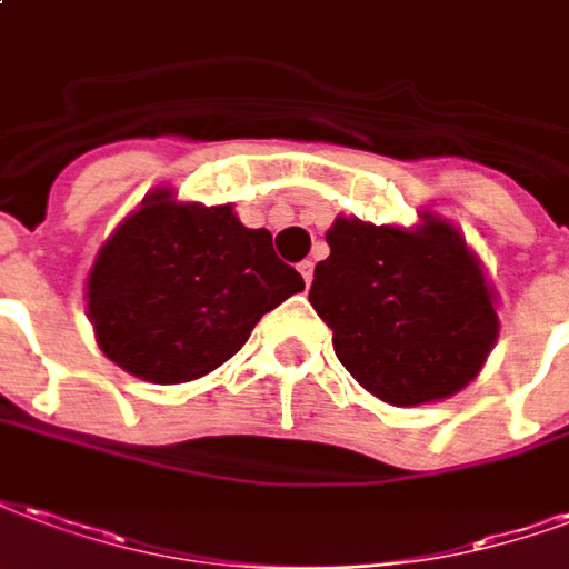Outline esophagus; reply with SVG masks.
Segmentation results:
<instances>
[{
  "label": "esophagus",
  "mask_w": 569,
  "mask_h": 569,
  "mask_svg": "<svg viewBox=\"0 0 569 569\" xmlns=\"http://www.w3.org/2000/svg\"><path fill=\"white\" fill-rule=\"evenodd\" d=\"M300 276H302V281H306V284H312V279H315V263H312V260H302Z\"/></svg>",
  "instance_id": "34e87169"
}]
</instances>
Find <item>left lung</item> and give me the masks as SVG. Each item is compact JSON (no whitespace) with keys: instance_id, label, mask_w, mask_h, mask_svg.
<instances>
[{"instance_id":"left-lung-1","label":"left lung","mask_w":569,"mask_h":569,"mask_svg":"<svg viewBox=\"0 0 569 569\" xmlns=\"http://www.w3.org/2000/svg\"><path fill=\"white\" fill-rule=\"evenodd\" d=\"M418 218L416 227H376L339 214L309 290L339 363L372 397L403 409L463 391L500 336L482 260L451 221L433 211Z\"/></svg>"}]
</instances>
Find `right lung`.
Returning <instances> with one entry per match:
<instances>
[{
    "mask_svg": "<svg viewBox=\"0 0 569 569\" xmlns=\"http://www.w3.org/2000/svg\"><path fill=\"white\" fill-rule=\"evenodd\" d=\"M302 288L269 230H248L230 202H181L157 188L99 248L84 300L111 363L181 385L233 358L257 321Z\"/></svg>",
    "mask_w": 569,
    "mask_h": 569,
    "instance_id": "1",
    "label": "right lung"
}]
</instances>
